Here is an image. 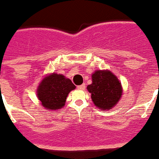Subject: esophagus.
<instances>
[{
    "mask_svg": "<svg viewBox=\"0 0 159 159\" xmlns=\"http://www.w3.org/2000/svg\"><path fill=\"white\" fill-rule=\"evenodd\" d=\"M77 89L81 90H85V89H86V84H82V85H81V86H77Z\"/></svg>",
    "mask_w": 159,
    "mask_h": 159,
    "instance_id": "obj_1",
    "label": "esophagus"
}]
</instances>
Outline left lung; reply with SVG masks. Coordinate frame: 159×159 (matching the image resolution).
Wrapping results in <instances>:
<instances>
[{"mask_svg":"<svg viewBox=\"0 0 159 159\" xmlns=\"http://www.w3.org/2000/svg\"><path fill=\"white\" fill-rule=\"evenodd\" d=\"M91 78L92 83L86 89L91 94L94 106L104 111L112 109L122 96L120 80L108 69L96 70L92 73Z\"/></svg>","mask_w":159,"mask_h":159,"instance_id":"1","label":"left lung"}]
</instances>
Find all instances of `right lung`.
I'll list each match as a JSON object with an SVG mask.
<instances>
[{"mask_svg": "<svg viewBox=\"0 0 159 159\" xmlns=\"http://www.w3.org/2000/svg\"><path fill=\"white\" fill-rule=\"evenodd\" d=\"M76 86L63 74H47L37 87V98L44 108L59 111L65 105L69 92Z\"/></svg>", "mask_w": 159, "mask_h": 159, "instance_id": "1", "label": "right lung"}]
</instances>
